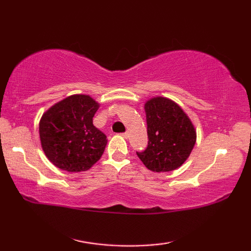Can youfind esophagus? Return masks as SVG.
I'll use <instances>...</instances> for the list:
<instances>
[{"label":"esophagus","instance_id":"1","mask_svg":"<svg viewBox=\"0 0 251 251\" xmlns=\"http://www.w3.org/2000/svg\"><path fill=\"white\" fill-rule=\"evenodd\" d=\"M122 136H123V137H124V138H128V137H129V134L126 131V133H123Z\"/></svg>","mask_w":251,"mask_h":251}]
</instances>
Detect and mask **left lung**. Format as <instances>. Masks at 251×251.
<instances>
[{
  "label": "left lung",
  "mask_w": 251,
  "mask_h": 251,
  "mask_svg": "<svg viewBox=\"0 0 251 251\" xmlns=\"http://www.w3.org/2000/svg\"><path fill=\"white\" fill-rule=\"evenodd\" d=\"M144 108L148 146L137 156L151 172L175 171L187 160L196 143L194 124L184 109L167 97H152Z\"/></svg>",
  "instance_id": "left-lung-1"
}]
</instances>
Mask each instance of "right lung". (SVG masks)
Instances as JSON below:
<instances>
[{
	"label": "right lung",
	"instance_id": "obj_1",
	"mask_svg": "<svg viewBox=\"0 0 251 251\" xmlns=\"http://www.w3.org/2000/svg\"><path fill=\"white\" fill-rule=\"evenodd\" d=\"M100 103L90 95L75 94L57 101L42 115L40 139L54 166L69 173L88 171L105 151L107 139L93 125Z\"/></svg>",
	"mask_w": 251,
	"mask_h": 251
}]
</instances>
